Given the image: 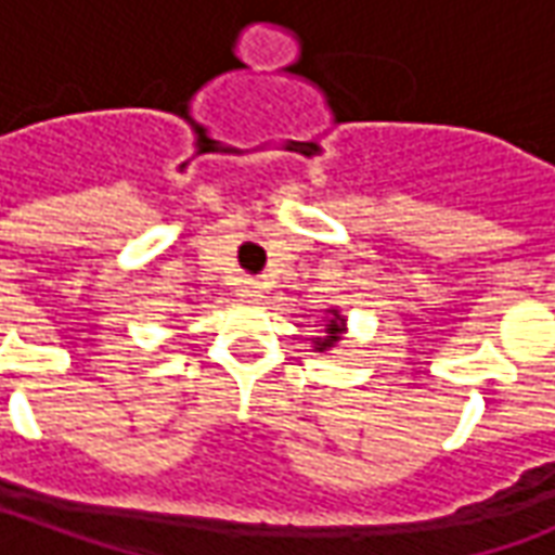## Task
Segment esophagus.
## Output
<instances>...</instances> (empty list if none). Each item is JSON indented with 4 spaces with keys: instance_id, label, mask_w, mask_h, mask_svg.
Segmentation results:
<instances>
[{
    "instance_id": "esophagus-1",
    "label": "esophagus",
    "mask_w": 555,
    "mask_h": 555,
    "mask_svg": "<svg viewBox=\"0 0 555 555\" xmlns=\"http://www.w3.org/2000/svg\"><path fill=\"white\" fill-rule=\"evenodd\" d=\"M264 282L261 279H241V285H237V294H241L243 300H258V297H264Z\"/></svg>"
}]
</instances>
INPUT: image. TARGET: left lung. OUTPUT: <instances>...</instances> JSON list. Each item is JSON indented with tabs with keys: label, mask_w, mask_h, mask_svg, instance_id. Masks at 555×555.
Here are the masks:
<instances>
[{
	"label": "left lung",
	"mask_w": 555,
	"mask_h": 555,
	"mask_svg": "<svg viewBox=\"0 0 555 555\" xmlns=\"http://www.w3.org/2000/svg\"><path fill=\"white\" fill-rule=\"evenodd\" d=\"M326 333L321 338H312V345L318 353H326V350H333L341 341V333H345V314L338 312V309H330V321H326Z\"/></svg>",
	"instance_id": "obj_1"
}]
</instances>
